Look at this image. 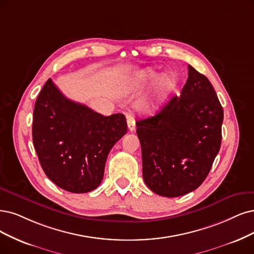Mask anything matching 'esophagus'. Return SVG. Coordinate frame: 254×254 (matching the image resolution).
<instances>
[{
	"label": "esophagus",
	"mask_w": 254,
	"mask_h": 254,
	"mask_svg": "<svg viewBox=\"0 0 254 254\" xmlns=\"http://www.w3.org/2000/svg\"><path fill=\"white\" fill-rule=\"evenodd\" d=\"M127 127L129 132H133L135 130V117L132 114H127Z\"/></svg>",
	"instance_id": "34e87169"
}]
</instances>
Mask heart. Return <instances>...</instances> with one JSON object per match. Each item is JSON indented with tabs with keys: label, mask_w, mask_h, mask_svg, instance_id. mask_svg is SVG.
I'll list each match as a JSON object with an SVG mask.
<instances>
[{
	"label": "heart",
	"mask_w": 254,
	"mask_h": 254,
	"mask_svg": "<svg viewBox=\"0 0 254 254\" xmlns=\"http://www.w3.org/2000/svg\"><path fill=\"white\" fill-rule=\"evenodd\" d=\"M159 78H160V74L157 73L155 70L145 69V70L138 72L136 75H134V76L125 80L124 82H122L120 89L124 92H133L140 88H142L147 83L156 82ZM163 86L166 90H172L176 86V81L173 77H167L164 79ZM137 108L142 112L151 113L157 109V105L155 102L143 100V101L138 103Z\"/></svg>",
	"instance_id": "b5f03b06"
}]
</instances>
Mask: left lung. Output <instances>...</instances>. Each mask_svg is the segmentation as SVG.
<instances>
[{"mask_svg": "<svg viewBox=\"0 0 254 254\" xmlns=\"http://www.w3.org/2000/svg\"><path fill=\"white\" fill-rule=\"evenodd\" d=\"M223 118L212 84L189 64L181 95L155 116L136 122L148 189L168 198L198 189L220 151Z\"/></svg>", "mask_w": 254, "mask_h": 254, "instance_id": "left-lung-1", "label": "left lung"}]
</instances>
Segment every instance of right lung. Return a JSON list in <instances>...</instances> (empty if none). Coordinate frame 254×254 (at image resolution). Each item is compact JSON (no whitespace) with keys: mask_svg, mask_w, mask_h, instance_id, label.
<instances>
[{"mask_svg":"<svg viewBox=\"0 0 254 254\" xmlns=\"http://www.w3.org/2000/svg\"><path fill=\"white\" fill-rule=\"evenodd\" d=\"M124 114L103 116L65 97L49 78L35 101L32 139L43 171L61 189L83 193L101 183L108 155L127 134Z\"/></svg>","mask_w":254,"mask_h":254,"instance_id":"right-lung-1","label":"right lung"}]
</instances>
